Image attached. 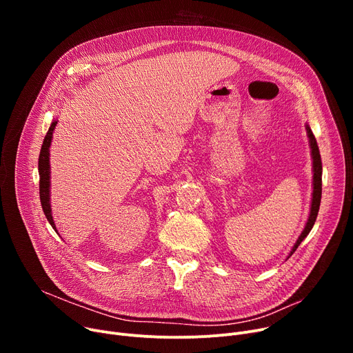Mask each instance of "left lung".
Listing matches in <instances>:
<instances>
[{
  "instance_id": "1",
  "label": "left lung",
  "mask_w": 353,
  "mask_h": 353,
  "mask_svg": "<svg viewBox=\"0 0 353 353\" xmlns=\"http://www.w3.org/2000/svg\"><path fill=\"white\" fill-rule=\"evenodd\" d=\"M306 130H307V136H309L310 148H312V157H313V199H312V208H310V214H309V219H307V223L305 226V230L299 236L298 242H296V245L293 246V249L290 252V256L293 254V252L296 249L299 248V245L303 242V239L312 230L314 221H316V217H318V212H319V206H321V199H322V160H321L319 147H318L316 139H314V136H313L309 125H306Z\"/></svg>"
}]
</instances>
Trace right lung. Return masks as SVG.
Segmentation results:
<instances>
[{"mask_svg":"<svg viewBox=\"0 0 353 353\" xmlns=\"http://www.w3.org/2000/svg\"><path fill=\"white\" fill-rule=\"evenodd\" d=\"M57 124V121H52L48 133L46 134V139L43 141L41 145V152H40V157H39V173H40V200H41V206L44 210V214L47 217V220L50 221V225L55 229L54 221L51 217V208H50V144H51V139H52V132L54 127Z\"/></svg>","mask_w":353,"mask_h":353,"instance_id":"obj_1","label":"right lung"}]
</instances>
